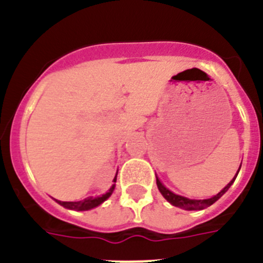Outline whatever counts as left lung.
<instances>
[{
    "label": "left lung",
    "mask_w": 263,
    "mask_h": 263,
    "mask_svg": "<svg viewBox=\"0 0 263 263\" xmlns=\"http://www.w3.org/2000/svg\"><path fill=\"white\" fill-rule=\"evenodd\" d=\"M240 167H241V163H240ZM240 167H239L238 172H236V175L234 176L233 180H231L230 182H229L228 185H226L225 187L220 191V193L216 194V195L212 196V198H208V199H203V200L202 199H189V198H186V196L177 195V194H175V193H172L171 190H168V189L165 187L162 182H160V180L158 177H157V186H158V189H159L160 194L164 196V199L167 200V202H170L172 205H175V207L182 208V210H185V211H200V210H204V208L210 207V205H212L213 203L217 202L221 196H222L223 194H225L226 191L230 189V186L233 185L234 181H235V178H236V176H238L239 171H240Z\"/></svg>",
    "instance_id": "left-lung-1"
}]
</instances>
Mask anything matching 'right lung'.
<instances>
[{"instance_id":"add662e5","label":"right lung","mask_w":263,"mask_h":263,"mask_svg":"<svg viewBox=\"0 0 263 263\" xmlns=\"http://www.w3.org/2000/svg\"><path fill=\"white\" fill-rule=\"evenodd\" d=\"M117 173H118V171H117ZM117 173L113 178L114 183L110 186V189H109L105 194H103V195L95 196V198H93V196H88V198H86V199L78 200V202H61V200H56V199L55 200L59 203V204L63 205L64 208H67V210H73V211H90L92 210V208L99 207V205L103 204V203L108 199L109 196L113 194L114 189H116Z\"/></svg>"}]
</instances>
